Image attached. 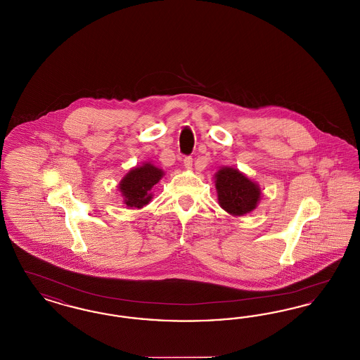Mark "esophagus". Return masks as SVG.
Returning a JSON list of instances; mask_svg holds the SVG:
<instances>
[{
    "instance_id": "obj_1",
    "label": "esophagus",
    "mask_w": 360,
    "mask_h": 360,
    "mask_svg": "<svg viewBox=\"0 0 360 360\" xmlns=\"http://www.w3.org/2000/svg\"><path fill=\"white\" fill-rule=\"evenodd\" d=\"M184 165H185V167H186L187 170H190V169L193 167V158L186 157V158L184 159Z\"/></svg>"
}]
</instances>
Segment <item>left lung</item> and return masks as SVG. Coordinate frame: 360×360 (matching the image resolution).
I'll use <instances>...</instances> for the list:
<instances>
[{"label":"left lung","instance_id":"obj_1","mask_svg":"<svg viewBox=\"0 0 360 360\" xmlns=\"http://www.w3.org/2000/svg\"><path fill=\"white\" fill-rule=\"evenodd\" d=\"M219 206L231 216H244L257 207L261 190L256 182L233 167H222L216 174Z\"/></svg>","mask_w":360,"mask_h":360}]
</instances>
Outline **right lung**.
I'll return each instance as SVG.
<instances>
[{
  "label": "right lung",
  "instance_id": "right-lung-1",
  "mask_svg": "<svg viewBox=\"0 0 360 360\" xmlns=\"http://www.w3.org/2000/svg\"><path fill=\"white\" fill-rule=\"evenodd\" d=\"M163 175V170L150 162L131 169L119 184V191L123 195L124 205L131 209L143 207L144 205L151 201V190Z\"/></svg>",
  "mask_w": 360,
  "mask_h": 360
}]
</instances>
